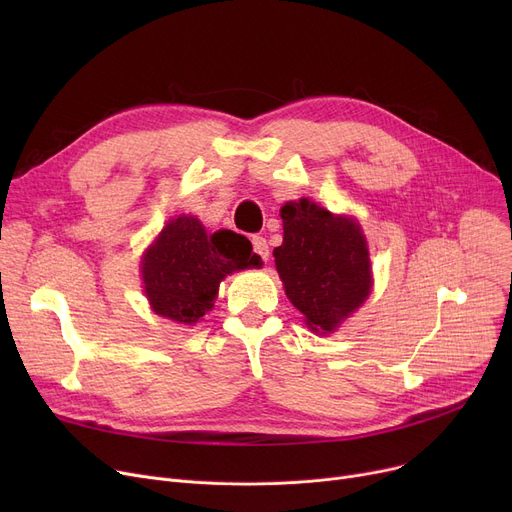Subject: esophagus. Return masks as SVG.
<instances>
[{
  "label": "esophagus",
  "mask_w": 512,
  "mask_h": 512,
  "mask_svg": "<svg viewBox=\"0 0 512 512\" xmlns=\"http://www.w3.org/2000/svg\"><path fill=\"white\" fill-rule=\"evenodd\" d=\"M253 251L263 259L267 261V257H270V245H267V240L263 236H253Z\"/></svg>",
  "instance_id": "1"
}]
</instances>
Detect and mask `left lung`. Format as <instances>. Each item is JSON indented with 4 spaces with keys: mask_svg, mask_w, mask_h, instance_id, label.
<instances>
[{
    "mask_svg": "<svg viewBox=\"0 0 512 512\" xmlns=\"http://www.w3.org/2000/svg\"><path fill=\"white\" fill-rule=\"evenodd\" d=\"M284 242L274 249L286 297L313 332H332L371 290L361 228L309 199L282 207Z\"/></svg>",
    "mask_w": 512,
    "mask_h": 512,
    "instance_id": "obj_1",
    "label": "left lung"
}]
</instances>
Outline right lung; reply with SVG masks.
<instances>
[{"label":"right lung","mask_w":512,"mask_h":512,"mask_svg":"<svg viewBox=\"0 0 512 512\" xmlns=\"http://www.w3.org/2000/svg\"><path fill=\"white\" fill-rule=\"evenodd\" d=\"M247 267H261L247 236L232 230L207 234L193 215H180L159 232L141 272L157 315L195 324L213 307L220 282Z\"/></svg>","instance_id":"1"}]
</instances>
